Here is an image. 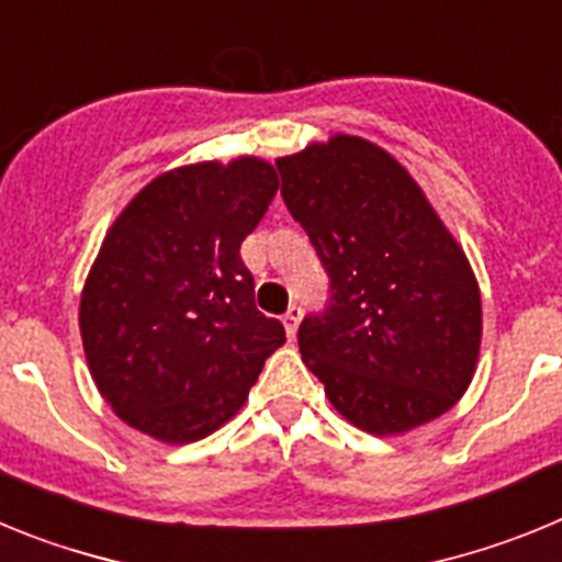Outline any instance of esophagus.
Masks as SVG:
<instances>
[{
  "label": "esophagus",
  "mask_w": 562,
  "mask_h": 562,
  "mask_svg": "<svg viewBox=\"0 0 562 562\" xmlns=\"http://www.w3.org/2000/svg\"><path fill=\"white\" fill-rule=\"evenodd\" d=\"M297 321H301V306L292 304L290 310H286V315H284V329H286V335H290V337H295Z\"/></svg>",
  "instance_id": "esophagus-1"
}]
</instances>
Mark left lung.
<instances>
[{"mask_svg":"<svg viewBox=\"0 0 562 562\" xmlns=\"http://www.w3.org/2000/svg\"><path fill=\"white\" fill-rule=\"evenodd\" d=\"M276 166L292 220L329 272V304L304 317L297 346L331 405L374 436L453 408L479 362L481 292L414 177L355 134Z\"/></svg>","mask_w":562,"mask_h":562,"instance_id":"1","label":"left lung"}]
</instances>
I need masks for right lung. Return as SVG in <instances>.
Wrapping results in <instances>:
<instances>
[{
	"mask_svg": "<svg viewBox=\"0 0 562 562\" xmlns=\"http://www.w3.org/2000/svg\"><path fill=\"white\" fill-rule=\"evenodd\" d=\"M276 191V168L258 157L193 162L148 182L109 227L78 324L98 391L134 430L205 439L284 346L238 256Z\"/></svg>",
	"mask_w": 562,
	"mask_h": 562,
	"instance_id": "add662e5",
	"label": "right lung"
}]
</instances>
